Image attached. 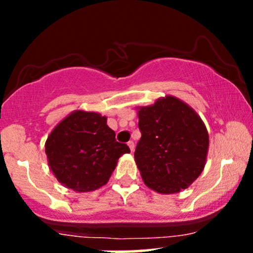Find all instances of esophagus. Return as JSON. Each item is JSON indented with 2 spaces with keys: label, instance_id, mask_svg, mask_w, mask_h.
Listing matches in <instances>:
<instances>
[{
  "label": "esophagus",
  "instance_id": "34e87169",
  "mask_svg": "<svg viewBox=\"0 0 253 253\" xmlns=\"http://www.w3.org/2000/svg\"><path fill=\"white\" fill-rule=\"evenodd\" d=\"M127 145H128V147H129V150L130 151H132V152H133V151H134V143H133V141L132 140H129L128 141V143H127Z\"/></svg>",
  "mask_w": 253,
  "mask_h": 253
}]
</instances>
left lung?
Wrapping results in <instances>:
<instances>
[{
  "label": "left lung",
  "mask_w": 253,
  "mask_h": 253,
  "mask_svg": "<svg viewBox=\"0 0 253 253\" xmlns=\"http://www.w3.org/2000/svg\"><path fill=\"white\" fill-rule=\"evenodd\" d=\"M136 109L141 138L134 161L146 187L165 195L187 189L207 161L210 135L202 119L171 95Z\"/></svg>",
  "instance_id": "left-lung-1"
}]
</instances>
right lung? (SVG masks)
<instances>
[{"instance_id": "add662e5", "label": "right lung", "mask_w": 253, "mask_h": 253, "mask_svg": "<svg viewBox=\"0 0 253 253\" xmlns=\"http://www.w3.org/2000/svg\"><path fill=\"white\" fill-rule=\"evenodd\" d=\"M47 163L65 188L88 193L109 181L119 158L130 150L100 113L75 110L52 129L45 143Z\"/></svg>"}]
</instances>
